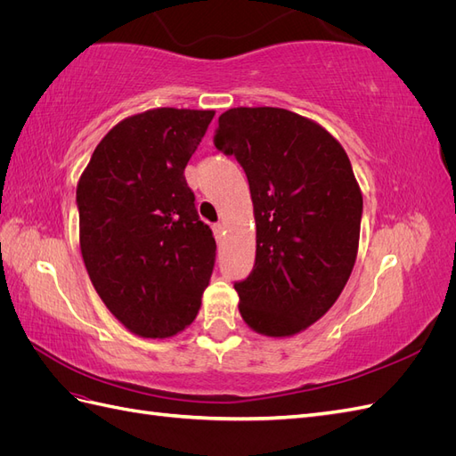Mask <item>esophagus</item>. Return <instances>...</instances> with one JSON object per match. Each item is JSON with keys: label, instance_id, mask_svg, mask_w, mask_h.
<instances>
[{"label": "esophagus", "instance_id": "obj_1", "mask_svg": "<svg viewBox=\"0 0 456 456\" xmlns=\"http://www.w3.org/2000/svg\"><path fill=\"white\" fill-rule=\"evenodd\" d=\"M213 232H215V238L220 241V238H223V233H224V224L223 223L213 224Z\"/></svg>", "mask_w": 456, "mask_h": 456}]
</instances>
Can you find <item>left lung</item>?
Here are the masks:
<instances>
[{
	"label": "left lung",
	"instance_id": "left-lung-1",
	"mask_svg": "<svg viewBox=\"0 0 456 456\" xmlns=\"http://www.w3.org/2000/svg\"><path fill=\"white\" fill-rule=\"evenodd\" d=\"M215 146L249 181L253 272L233 287L245 323L268 337L306 329L335 305L360 243L363 198L346 151L322 126L283 108H232Z\"/></svg>",
	"mask_w": 456,
	"mask_h": 456
}]
</instances>
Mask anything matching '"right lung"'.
Masks as SVG:
<instances>
[{"label":"right lung","instance_id":"right-lung-1","mask_svg":"<svg viewBox=\"0 0 456 456\" xmlns=\"http://www.w3.org/2000/svg\"><path fill=\"white\" fill-rule=\"evenodd\" d=\"M213 110L156 108L110 131L79 178V245L106 308L134 335H176L198 315L216 243L184 169Z\"/></svg>","mask_w":456,"mask_h":456}]
</instances>
